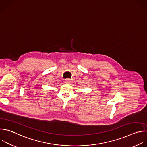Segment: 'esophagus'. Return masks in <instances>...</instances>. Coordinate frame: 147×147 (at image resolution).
<instances>
[{
	"instance_id": "1",
	"label": "esophagus",
	"mask_w": 147,
	"mask_h": 147,
	"mask_svg": "<svg viewBox=\"0 0 147 147\" xmlns=\"http://www.w3.org/2000/svg\"><path fill=\"white\" fill-rule=\"evenodd\" d=\"M70 81H71V80H70V78H66V79L65 80V82H66V84H69Z\"/></svg>"
}]
</instances>
